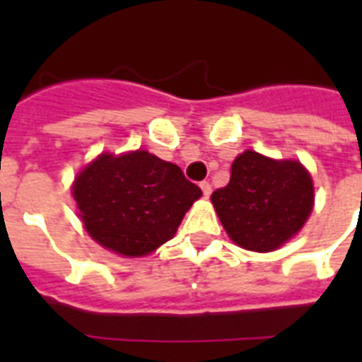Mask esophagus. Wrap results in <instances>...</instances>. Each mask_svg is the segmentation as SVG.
Wrapping results in <instances>:
<instances>
[{
  "mask_svg": "<svg viewBox=\"0 0 362 362\" xmlns=\"http://www.w3.org/2000/svg\"><path fill=\"white\" fill-rule=\"evenodd\" d=\"M201 189H203V195L204 197H209L210 193H212V186H210V182H201Z\"/></svg>",
  "mask_w": 362,
  "mask_h": 362,
  "instance_id": "esophagus-1",
  "label": "esophagus"
}]
</instances>
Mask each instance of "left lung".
Returning <instances> with one entry per match:
<instances>
[{
	"label": "left lung",
	"instance_id": "8db88e82",
	"mask_svg": "<svg viewBox=\"0 0 362 362\" xmlns=\"http://www.w3.org/2000/svg\"><path fill=\"white\" fill-rule=\"evenodd\" d=\"M210 199L235 244L270 252L304 226L314 186L298 161H274L247 150L233 161L229 184Z\"/></svg>",
	"mask_w": 362,
	"mask_h": 362
}]
</instances>
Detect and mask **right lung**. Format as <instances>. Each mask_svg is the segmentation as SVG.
I'll return each instance as SVG.
<instances>
[{"instance_id":"obj_1","label":"right lung","mask_w":362,"mask_h":362,"mask_svg":"<svg viewBox=\"0 0 362 362\" xmlns=\"http://www.w3.org/2000/svg\"><path fill=\"white\" fill-rule=\"evenodd\" d=\"M73 195L93 240L139 257L175 237L201 187L178 165L136 150L103 153L76 176Z\"/></svg>"}]
</instances>
